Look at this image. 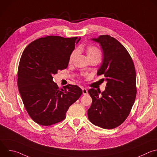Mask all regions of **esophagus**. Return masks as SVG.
<instances>
[{"instance_id": "obj_1", "label": "esophagus", "mask_w": 157, "mask_h": 157, "mask_svg": "<svg viewBox=\"0 0 157 157\" xmlns=\"http://www.w3.org/2000/svg\"><path fill=\"white\" fill-rule=\"evenodd\" d=\"M82 94H83L84 95H86V94H88L87 90V89H86V88H82Z\"/></svg>"}]
</instances>
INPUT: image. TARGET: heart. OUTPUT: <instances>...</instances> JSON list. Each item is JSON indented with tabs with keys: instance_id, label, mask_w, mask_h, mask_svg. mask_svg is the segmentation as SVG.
<instances>
[{
	"instance_id": "obj_1",
	"label": "heart",
	"mask_w": 157,
	"mask_h": 157,
	"mask_svg": "<svg viewBox=\"0 0 157 157\" xmlns=\"http://www.w3.org/2000/svg\"><path fill=\"white\" fill-rule=\"evenodd\" d=\"M82 48L80 47L78 48L79 51H81ZM86 55L89 59V60H91L94 58H101V52L98 48L94 46H89L86 48ZM78 54V51L75 50L73 52V53L71 54L70 57V63H72L74 59H75L76 55Z\"/></svg>"
}]
</instances>
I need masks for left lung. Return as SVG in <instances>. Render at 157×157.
Instances as JSON below:
<instances>
[{"label":"left lung","mask_w":157,"mask_h":157,"mask_svg":"<svg viewBox=\"0 0 157 157\" xmlns=\"http://www.w3.org/2000/svg\"><path fill=\"white\" fill-rule=\"evenodd\" d=\"M91 40L99 43L102 50V63L97 76L104 75L107 84L101 96V91L95 89L88 90L93 99L88 119L102 128H114L125 121L135 102V67L125 48L116 38L107 35Z\"/></svg>","instance_id":"1"}]
</instances>
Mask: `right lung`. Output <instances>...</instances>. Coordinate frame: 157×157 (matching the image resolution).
Instances as JSON below:
<instances>
[{
  "mask_svg": "<svg viewBox=\"0 0 157 157\" xmlns=\"http://www.w3.org/2000/svg\"><path fill=\"white\" fill-rule=\"evenodd\" d=\"M81 38L47 36L38 38L25 48L18 70L17 85L25 109L41 125L62 121L70 106L82 94L76 85L59 88L53 80L58 70L68 67L75 44Z\"/></svg>",
  "mask_w": 157,
  "mask_h": 157,
  "instance_id": "right-lung-1",
  "label": "right lung"
}]
</instances>
